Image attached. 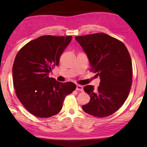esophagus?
Masks as SVG:
<instances>
[{"label":"esophagus","mask_w":147,"mask_h":147,"mask_svg":"<svg viewBox=\"0 0 147 147\" xmlns=\"http://www.w3.org/2000/svg\"><path fill=\"white\" fill-rule=\"evenodd\" d=\"M76 90L80 92H83V87L82 85H76Z\"/></svg>","instance_id":"1"}]
</instances>
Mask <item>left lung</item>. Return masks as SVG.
Here are the masks:
<instances>
[{"instance_id": "1", "label": "left lung", "mask_w": 147, "mask_h": 147, "mask_svg": "<svg viewBox=\"0 0 147 147\" xmlns=\"http://www.w3.org/2000/svg\"><path fill=\"white\" fill-rule=\"evenodd\" d=\"M88 56L90 71L97 73L100 83L96 89L84 87L90 101L82 106L87 114L104 117L114 114L126 101L132 84L133 67L124 43L104 33L76 36Z\"/></svg>"}]
</instances>
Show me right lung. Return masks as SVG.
Here are the masks:
<instances>
[{
  "label": "right lung",
  "instance_id": "add662e5",
  "mask_svg": "<svg viewBox=\"0 0 147 147\" xmlns=\"http://www.w3.org/2000/svg\"><path fill=\"white\" fill-rule=\"evenodd\" d=\"M72 36H42L23 46L12 66L16 94L35 116L47 118L61 111L64 98L76 89L72 82L60 83L49 76Z\"/></svg>",
  "mask_w": 147,
  "mask_h": 147
}]
</instances>
